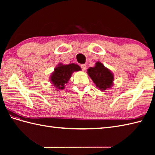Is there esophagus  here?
I'll use <instances>...</instances> for the list:
<instances>
[{
	"label": "esophagus",
	"instance_id": "esophagus-1",
	"mask_svg": "<svg viewBox=\"0 0 155 155\" xmlns=\"http://www.w3.org/2000/svg\"><path fill=\"white\" fill-rule=\"evenodd\" d=\"M81 67L82 68V70L84 71L87 69V65L86 64H82V65H81Z\"/></svg>",
	"mask_w": 155,
	"mask_h": 155
}]
</instances>
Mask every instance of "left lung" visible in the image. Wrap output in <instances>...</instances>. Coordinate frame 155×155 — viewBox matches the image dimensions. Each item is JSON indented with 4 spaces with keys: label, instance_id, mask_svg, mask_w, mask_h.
Listing matches in <instances>:
<instances>
[{
    "label": "left lung",
    "instance_id": "obj_1",
    "mask_svg": "<svg viewBox=\"0 0 155 155\" xmlns=\"http://www.w3.org/2000/svg\"><path fill=\"white\" fill-rule=\"evenodd\" d=\"M87 73L100 90L105 91L113 87L114 81L113 72L101 62H97L94 67L88 68Z\"/></svg>",
    "mask_w": 155,
    "mask_h": 155
}]
</instances>
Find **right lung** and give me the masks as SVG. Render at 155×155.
Wrapping results in <instances>:
<instances>
[{
	"label": "right lung",
	"instance_id": "right-lung-1",
	"mask_svg": "<svg viewBox=\"0 0 155 155\" xmlns=\"http://www.w3.org/2000/svg\"><path fill=\"white\" fill-rule=\"evenodd\" d=\"M79 71H81V68L74 63L69 64L59 63L51 74L50 81L58 89L62 90L65 88L64 85L71 78L72 72Z\"/></svg>",
	"mask_w": 155,
	"mask_h": 155
}]
</instances>
